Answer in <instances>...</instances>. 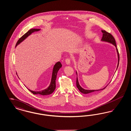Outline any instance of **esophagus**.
<instances>
[{"label": "esophagus", "mask_w": 131, "mask_h": 131, "mask_svg": "<svg viewBox=\"0 0 131 131\" xmlns=\"http://www.w3.org/2000/svg\"><path fill=\"white\" fill-rule=\"evenodd\" d=\"M65 62L67 64V65H70V63H71V60L69 58H67L66 60H65Z\"/></svg>", "instance_id": "1"}]
</instances>
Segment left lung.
I'll return each instance as SVG.
<instances>
[{
    "mask_svg": "<svg viewBox=\"0 0 131 131\" xmlns=\"http://www.w3.org/2000/svg\"><path fill=\"white\" fill-rule=\"evenodd\" d=\"M102 32L103 33V37L101 39V41L103 42H107L109 43L110 44H112L114 45L115 48H116V51H117V56H118V64H117V69L118 68L119 65V55L118 51V49L116 48V42L115 41V39L114 37L112 36V35L111 34H110V33L107 32L105 30H102ZM76 74H77V75L78 76V74H77V72L76 71ZM76 84H77V87L78 88V89L80 90V91L83 94H88L90 93H92L93 92H95L97 91H99V90H102L106 88L107 85L106 86V87L101 89H98V90H87V89H85L84 88H83L82 87H81V86L80 85L79 82V81H78V77H77V81H76Z\"/></svg>",
    "mask_w": 131,
    "mask_h": 131,
    "instance_id": "1",
    "label": "left lung"
}]
</instances>
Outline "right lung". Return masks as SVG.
<instances>
[{
	"label": "right lung",
	"mask_w": 131,
	"mask_h": 131,
	"mask_svg": "<svg viewBox=\"0 0 131 131\" xmlns=\"http://www.w3.org/2000/svg\"><path fill=\"white\" fill-rule=\"evenodd\" d=\"M40 30V29L33 28V29H31L29 31H27L25 34H24L21 37L19 38V39L16 44V47L20 43H21L23 41H24L26 38L28 37L29 35H30L32 33L36 32V31H39ZM61 67H62V64L59 61L56 63V64L54 65L53 68V70H52V73L51 81L50 83V85L48 86V88H47L46 89H45L44 90H41V91H34L31 90L30 89H28L33 94H39V95H42L44 96V95H48L52 93L53 92V91H54L56 87V81L57 72H58V70H59V69Z\"/></svg>",
	"instance_id": "add662e5"
}]
</instances>
